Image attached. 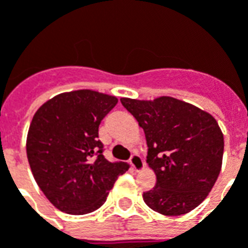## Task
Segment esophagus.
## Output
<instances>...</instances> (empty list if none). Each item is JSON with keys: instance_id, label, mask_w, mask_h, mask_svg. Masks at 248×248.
<instances>
[{"instance_id": "1", "label": "esophagus", "mask_w": 248, "mask_h": 248, "mask_svg": "<svg viewBox=\"0 0 248 248\" xmlns=\"http://www.w3.org/2000/svg\"><path fill=\"white\" fill-rule=\"evenodd\" d=\"M130 165H131V169L137 172L145 169V162L142 159V156L138 155V154H133L131 155V158H130Z\"/></svg>"}]
</instances>
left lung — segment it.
Here are the masks:
<instances>
[{
    "instance_id": "1",
    "label": "left lung",
    "mask_w": 248,
    "mask_h": 248,
    "mask_svg": "<svg viewBox=\"0 0 248 248\" xmlns=\"http://www.w3.org/2000/svg\"><path fill=\"white\" fill-rule=\"evenodd\" d=\"M121 102L145 131L147 163L156 175L155 187L143 192L146 204L169 217L194 210L220 172L224 140L218 122L172 97L121 98Z\"/></svg>"
}]
</instances>
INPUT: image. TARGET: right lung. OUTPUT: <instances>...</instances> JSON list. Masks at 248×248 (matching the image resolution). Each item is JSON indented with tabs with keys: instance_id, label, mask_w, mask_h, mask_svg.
<instances>
[{
	"instance_id": "obj_1",
	"label": "right lung",
	"mask_w": 248,
	"mask_h": 248,
	"mask_svg": "<svg viewBox=\"0 0 248 248\" xmlns=\"http://www.w3.org/2000/svg\"><path fill=\"white\" fill-rule=\"evenodd\" d=\"M118 103L113 95L76 90L49 99L30 124L26 154L35 182L58 210L73 215L95 211L106 202L126 162H108L98 127Z\"/></svg>"
}]
</instances>
